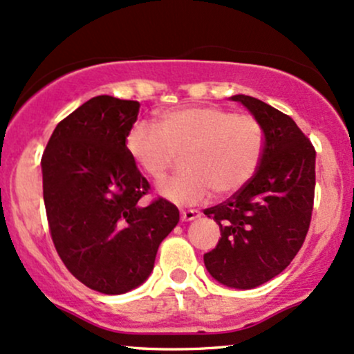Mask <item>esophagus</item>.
I'll return each instance as SVG.
<instances>
[{
  "instance_id": "1",
  "label": "esophagus",
  "mask_w": 354,
  "mask_h": 354,
  "mask_svg": "<svg viewBox=\"0 0 354 354\" xmlns=\"http://www.w3.org/2000/svg\"><path fill=\"white\" fill-rule=\"evenodd\" d=\"M198 216H200V212H198V209H183V212H181V220L183 221H192L198 218Z\"/></svg>"
}]
</instances>
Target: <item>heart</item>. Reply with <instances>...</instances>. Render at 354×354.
<instances>
[{
  "label": "heart",
  "instance_id": "1",
  "mask_svg": "<svg viewBox=\"0 0 354 354\" xmlns=\"http://www.w3.org/2000/svg\"><path fill=\"white\" fill-rule=\"evenodd\" d=\"M126 149L149 178L161 180L178 154L181 174L158 186L165 200L192 207L216 195H234L257 174L263 156V131L254 115L215 106L162 112L159 127L139 120L126 136Z\"/></svg>",
  "mask_w": 354,
  "mask_h": 354
}]
</instances>
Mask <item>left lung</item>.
I'll list each match as a JSON object with an SVG mask.
<instances>
[{"label": "left lung", "instance_id": "left-lung-1", "mask_svg": "<svg viewBox=\"0 0 354 354\" xmlns=\"http://www.w3.org/2000/svg\"><path fill=\"white\" fill-rule=\"evenodd\" d=\"M263 131L257 174L205 215L221 239L205 254V267L220 284L254 289L292 262L308 235L316 188V149L289 115L250 95H234Z\"/></svg>", "mask_w": 354, "mask_h": 354}]
</instances>
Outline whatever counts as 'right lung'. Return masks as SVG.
Instances as JSON below:
<instances>
[{"label":"right lung","mask_w":354,"mask_h":354,"mask_svg":"<svg viewBox=\"0 0 354 354\" xmlns=\"http://www.w3.org/2000/svg\"><path fill=\"white\" fill-rule=\"evenodd\" d=\"M139 107L111 95L87 100L57 124L41 156L53 245L73 277L102 294L141 286L180 221L165 198L139 203L151 186L126 149Z\"/></svg>","instance_id":"right-lung-1"}]
</instances>
